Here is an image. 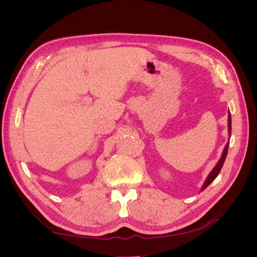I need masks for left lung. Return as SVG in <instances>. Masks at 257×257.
Returning <instances> with one entry per match:
<instances>
[{
	"label": "left lung",
	"instance_id": "8db88e82",
	"mask_svg": "<svg viewBox=\"0 0 257 257\" xmlns=\"http://www.w3.org/2000/svg\"><path fill=\"white\" fill-rule=\"evenodd\" d=\"M230 133H231V115H230V112H228V135H229V137H230ZM228 146H229V143H227L226 146L224 147V150H223V152H222L221 159L219 160V162L216 163V165L213 167V169H212L211 172H210V174L208 175V177H207V179L205 180L203 186H201L200 192H203V191L207 188V186L214 180V179L216 178V176L220 174L221 168H222V166H223V164H224V161H225V159H226L227 151H228Z\"/></svg>",
	"mask_w": 257,
	"mask_h": 257
}]
</instances>
